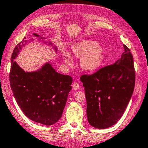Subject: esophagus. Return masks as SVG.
<instances>
[{"mask_svg":"<svg viewBox=\"0 0 148 148\" xmlns=\"http://www.w3.org/2000/svg\"><path fill=\"white\" fill-rule=\"evenodd\" d=\"M79 85L78 82H74L73 84V85H72V88H73L74 90H77L78 89H79Z\"/></svg>","mask_w":148,"mask_h":148,"instance_id":"obj_1","label":"esophagus"}]
</instances>
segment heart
I'll return each mask as SVG.
<instances>
[{"label":"heart","instance_id":"heart-1","mask_svg":"<svg viewBox=\"0 0 148 148\" xmlns=\"http://www.w3.org/2000/svg\"><path fill=\"white\" fill-rule=\"evenodd\" d=\"M70 51L76 57L80 58L79 66L85 72H94L103 64L105 50L97 42L91 40H81L72 43ZM61 54L65 64L71 65L72 58L69 52L62 50Z\"/></svg>","mask_w":148,"mask_h":148}]
</instances>
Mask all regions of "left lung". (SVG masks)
Returning <instances> with one entry per match:
<instances>
[{
	"mask_svg": "<svg viewBox=\"0 0 148 148\" xmlns=\"http://www.w3.org/2000/svg\"><path fill=\"white\" fill-rule=\"evenodd\" d=\"M113 64L80 78L85 90L88 123L95 128L111 127L119 121L132 97L135 85L134 60L130 49Z\"/></svg>",
	"mask_w": 148,
	"mask_h": 148,
	"instance_id": "8db88e82",
	"label": "left lung"
}]
</instances>
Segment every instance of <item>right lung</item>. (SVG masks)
<instances>
[{
	"instance_id": "right-lung-1",
	"label": "right lung",
	"mask_w": 148,
	"mask_h": 148,
	"mask_svg": "<svg viewBox=\"0 0 148 148\" xmlns=\"http://www.w3.org/2000/svg\"><path fill=\"white\" fill-rule=\"evenodd\" d=\"M36 40L45 45L52 46L57 53V47L45 37L34 33ZM34 39L25 37L16 46L12 55L10 83L13 95L21 110L27 118L42 125H53L61 118L69 93L72 90V78L56 72L50 61L32 72L24 71L14 61L20 50Z\"/></svg>"
}]
</instances>
